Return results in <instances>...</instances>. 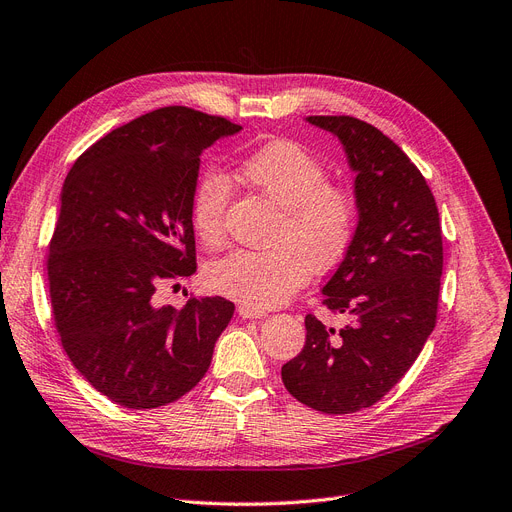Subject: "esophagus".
I'll use <instances>...</instances> for the list:
<instances>
[{
	"mask_svg": "<svg viewBox=\"0 0 512 512\" xmlns=\"http://www.w3.org/2000/svg\"><path fill=\"white\" fill-rule=\"evenodd\" d=\"M238 316L244 320H259V318H265V311L249 305H238Z\"/></svg>",
	"mask_w": 512,
	"mask_h": 512,
	"instance_id": "34e87169",
	"label": "esophagus"
}]
</instances>
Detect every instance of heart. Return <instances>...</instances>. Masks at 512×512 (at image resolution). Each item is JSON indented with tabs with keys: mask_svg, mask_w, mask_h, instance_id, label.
I'll list each match as a JSON object with an SVG mask.
<instances>
[{
	"mask_svg": "<svg viewBox=\"0 0 512 512\" xmlns=\"http://www.w3.org/2000/svg\"><path fill=\"white\" fill-rule=\"evenodd\" d=\"M238 175L280 209L270 238L274 249L232 251L209 265L205 280L219 295L270 309L297 291L309 268L326 272L347 255L358 228V201L347 186L328 182L326 165L291 140L253 148L240 159ZM228 203L230 184L224 175L205 171L198 177L190 219L207 247L224 242Z\"/></svg>",
	"mask_w": 512,
	"mask_h": 512,
	"instance_id": "b5f03b06",
	"label": "heart"
}]
</instances>
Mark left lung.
Here are the masks:
<instances>
[{
	"label": "left lung",
	"mask_w": 512,
	"mask_h": 512,
	"mask_svg": "<svg viewBox=\"0 0 512 512\" xmlns=\"http://www.w3.org/2000/svg\"><path fill=\"white\" fill-rule=\"evenodd\" d=\"M330 131L355 171L358 228L324 284V305L349 324L305 316V345L282 383L324 414L370 408L410 370L437 322L441 224L427 180L383 131L355 117H307Z\"/></svg>",
	"instance_id": "left-lung-1"
}]
</instances>
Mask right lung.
<instances>
[{"label":"right lung","mask_w":512,"mask_h":512,"mask_svg":"<svg viewBox=\"0 0 512 512\" xmlns=\"http://www.w3.org/2000/svg\"><path fill=\"white\" fill-rule=\"evenodd\" d=\"M240 129L165 106L110 131L66 175L48 255L54 322L83 379L123 408L167 406L196 387L234 316L224 297L175 309L154 293L196 272L201 154Z\"/></svg>","instance_id":"obj_1"}]
</instances>
